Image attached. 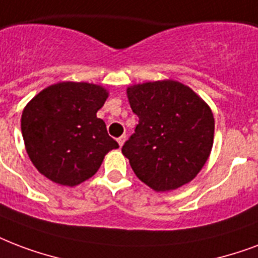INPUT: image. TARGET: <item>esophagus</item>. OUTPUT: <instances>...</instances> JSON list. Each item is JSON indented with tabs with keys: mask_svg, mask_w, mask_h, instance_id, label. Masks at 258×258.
Returning a JSON list of instances; mask_svg holds the SVG:
<instances>
[{
	"mask_svg": "<svg viewBox=\"0 0 258 258\" xmlns=\"http://www.w3.org/2000/svg\"><path fill=\"white\" fill-rule=\"evenodd\" d=\"M125 139H127V137H125V135H123V137H120V138H119V139H117V142H119V145H120V147L123 146V145H124Z\"/></svg>",
	"mask_w": 258,
	"mask_h": 258,
	"instance_id": "esophagus-1",
	"label": "esophagus"
}]
</instances>
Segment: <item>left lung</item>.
Listing matches in <instances>:
<instances>
[{
  "mask_svg": "<svg viewBox=\"0 0 258 258\" xmlns=\"http://www.w3.org/2000/svg\"><path fill=\"white\" fill-rule=\"evenodd\" d=\"M125 92L139 124L121 153L138 178L155 192L192 181L214 145L215 119L210 105L174 80L135 84Z\"/></svg>",
  "mask_w": 258,
  "mask_h": 258,
  "instance_id": "obj_1",
  "label": "left lung"
}]
</instances>
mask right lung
<instances>
[{
    "mask_svg": "<svg viewBox=\"0 0 258 258\" xmlns=\"http://www.w3.org/2000/svg\"><path fill=\"white\" fill-rule=\"evenodd\" d=\"M109 96L103 85L62 81L40 90L23 109L21 133L33 166L59 185L76 186L96 174L119 147L97 111Z\"/></svg>",
    "mask_w": 258,
    "mask_h": 258,
    "instance_id": "right-lung-1",
    "label": "right lung"
}]
</instances>
